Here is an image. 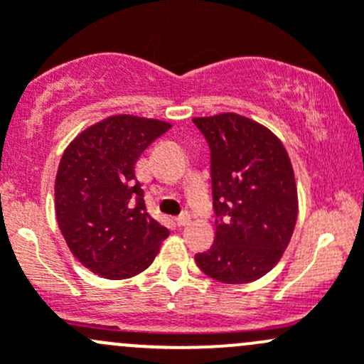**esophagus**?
<instances>
[{
    "label": "esophagus",
    "mask_w": 364,
    "mask_h": 364,
    "mask_svg": "<svg viewBox=\"0 0 364 364\" xmlns=\"http://www.w3.org/2000/svg\"><path fill=\"white\" fill-rule=\"evenodd\" d=\"M190 218H192V216H190V213L185 211V213H181L178 218H176V222H178L179 227H185V225H188V223H190Z\"/></svg>",
    "instance_id": "obj_1"
}]
</instances>
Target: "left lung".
Returning a JSON list of instances; mask_svg holds the SVG:
<instances>
[{
	"label": "left lung",
	"instance_id": "left-lung-1",
	"mask_svg": "<svg viewBox=\"0 0 364 364\" xmlns=\"http://www.w3.org/2000/svg\"><path fill=\"white\" fill-rule=\"evenodd\" d=\"M211 151L215 243L197 253L203 273L223 284L259 280L284 255L297 220L291 159L280 139L234 112L193 117Z\"/></svg>",
	"mask_w": 364,
	"mask_h": 364
}]
</instances>
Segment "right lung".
I'll list each match as a JSON object with an SVG mask.
<instances>
[{
  "label": "right lung",
  "instance_id": "obj_1",
  "mask_svg": "<svg viewBox=\"0 0 364 364\" xmlns=\"http://www.w3.org/2000/svg\"><path fill=\"white\" fill-rule=\"evenodd\" d=\"M171 124L117 114L80 132L61 156L56 218L75 259L109 280L151 266L168 229L148 213L135 164Z\"/></svg>",
  "mask_w": 364,
  "mask_h": 364
}]
</instances>
